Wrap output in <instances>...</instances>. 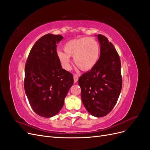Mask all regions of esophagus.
Masks as SVG:
<instances>
[{"mask_svg":"<svg viewBox=\"0 0 150 150\" xmlns=\"http://www.w3.org/2000/svg\"><path fill=\"white\" fill-rule=\"evenodd\" d=\"M73 77H74V83H76L77 81H78V76H77V74H74L73 76Z\"/></svg>","mask_w":150,"mask_h":150,"instance_id":"obj_1","label":"esophagus"}]
</instances>
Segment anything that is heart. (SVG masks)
Masks as SVG:
<instances>
[{
	"mask_svg": "<svg viewBox=\"0 0 150 150\" xmlns=\"http://www.w3.org/2000/svg\"><path fill=\"white\" fill-rule=\"evenodd\" d=\"M64 53L59 51L57 55L61 65L68 69L70 57L73 58L75 65L82 71H88L96 64L99 56V47L92 38H81L67 42L63 47Z\"/></svg>",
	"mask_w": 150,
	"mask_h": 150,
	"instance_id": "b5f03b06",
	"label": "heart"
}]
</instances>
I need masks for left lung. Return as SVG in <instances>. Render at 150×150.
Listing matches in <instances>:
<instances>
[{
	"label": "left lung",
	"instance_id": "obj_1",
	"mask_svg": "<svg viewBox=\"0 0 150 150\" xmlns=\"http://www.w3.org/2000/svg\"><path fill=\"white\" fill-rule=\"evenodd\" d=\"M99 59L91 71L78 80L81 99L90 114L96 117L107 115L115 105L122 87L120 57L111 42L102 35Z\"/></svg>",
	"mask_w": 150,
	"mask_h": 150
}]
</instances>
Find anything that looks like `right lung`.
I'll return each mask as SVG.
<instances>
[{"instance_id":"1","label":"right lung","mask_w":150,"mask_h":150,"mask_svg":"<svg viewBox=\"0 0 150 150\" xmlns=\"http://www.w3.org/2000/svg\"><path fill=\"white\" fill-rule=\"evenodd\" d=\"M63 37L46 34L31 49L25 67L24 88L31 107L37 115L50 118L63 107L74 83L73 76L62 68L56 44Z\"/></svg>"}]
</instances>
